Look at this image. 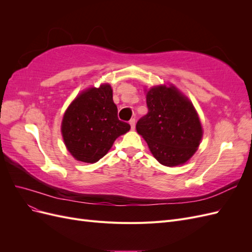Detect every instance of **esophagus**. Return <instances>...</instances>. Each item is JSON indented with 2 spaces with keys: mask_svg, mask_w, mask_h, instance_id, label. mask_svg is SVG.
<instances>
[{
  "mask_svg": "<svg viewBox=\"0 0 252 252\" xmlns=\"http://www.w3.org/2000/svg\"><path fill=\"white\" fill-rule=\"evenodd\" d=\"M129 124H130L131 129H134L135 128V119H131L130 121H129Z\"/></svg>",
  "mask_w": 252,
  "mask_h": 252,
  "instance_id": "esophagus-1",
  "label": "esophagus"
}]
</instances>
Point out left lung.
Returning <instances> with one entry per match:
<instances>
[{
	"label": "left lung",
	"instance_id": "1",
	"mask_svg": "<svg viewBox=\"0 0 252 252\" xmlns=\"http://www.w3.org/2000/svg\"><path fill=\"white\" fill-rule=\"evenodd\" d=\"M148 112L136 123V131L151 154L164 166L186 163L199 147L203 129L192 103L170 85L147 91Z\"/></svg>",
	"mask_w": 252,
	"mask_h": 252
}]
</instances>
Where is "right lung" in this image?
<instances>
[{
	"instance_id": "obj_1",
	"label": "right lung",
	"mask_w": 252,
	"mask_h": 252,
	"mask_svg": "<svg viewBox=\"0 0 252 252\" xmlns=\"http://www.w3.org/2000/svg\"><path fill=\"white\" fill-rule=\"evenodd\" d=\"M130 125L118 118L109 84L90 87L78 95L64 113L62 135L71 156L81 162L95 163Z\"/></svg>"
}]
</instances>
